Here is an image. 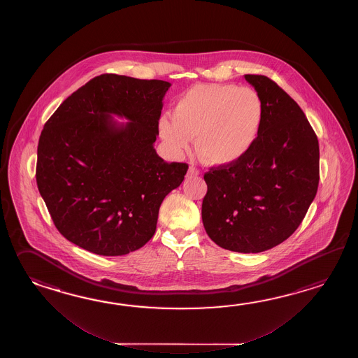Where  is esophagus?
Masks as SVG:
<instances>
[{
	"mask_svg": "<svg viewBox=\"0 0 358 358\" xmlns=\"http://www.w3.org/2000/svg\"><path fill=\"white\" fill-rule=\"evenodd\" d=\"M187 176H188V178H193V176H199V170H198V169L193 168V166H190Z\"/></svg>",
	"mask_w": 358,
	"mask_h": 358,
	"instance_id": "1",
	"label": "esophagus"
}]
</instances>
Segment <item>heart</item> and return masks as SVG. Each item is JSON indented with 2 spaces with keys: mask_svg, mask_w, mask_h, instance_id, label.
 I'll return each mask as SVG.
<instances>
[{
  "mask_svg": "<svg viewBox=\"0 0 358 358\" xmlns=\"http://www.w3.org/2000/svg\"><path fill=\"white\" fill-rule=\"evenodd\" d=\"M262 122L264 101L253 88L196 84L176 99L173 117H161L159 131L174 156H180L196 137L198 156L206 164L228 166L251 151Z\"/></svg>",
  "mask_w": 358,
  "mask_h": 358,
  "instance_id": "heart-1",
  "label": "heart"
}]
</instances>
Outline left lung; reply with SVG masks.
<instances>
[{
	"label": "left lung",
	"mask_w": 358,
	"mask_h": 358,
	"mask_svg": "<svg viewBox=\"0 0 358 358\" xmlns=\"http://www.w3.org/2000/svg\"><path fill=\"white\" fill-rule=\"evenodd\" d=\"M244 78L264 101L262 128L242 160L206 173L202 221L221 248L259 253L288 239L303 220L319 187V141L274 80Z\"/></svg>",
	"instance_id": "obj_1"
}]
</instances>
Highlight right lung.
<instances>
[{"mask_svg":"<svg viewBox=\"0 0 358 358\" xmlns=\"http://www.w3.org/2000/svg\"><path fill=\"white\" fill-rule=\"evenodd\" d=\"M171 84L116 74L91 79L61 103L39 137L36 179L55 227L101 256L143 247L164 198L187 174L156 153ZM125 117L127 123L110 116Z\"/></svg>","mask_w":358,"mask_h":358,"instance_id":"right-lung-1","label":"right lung"}]
</instances>
